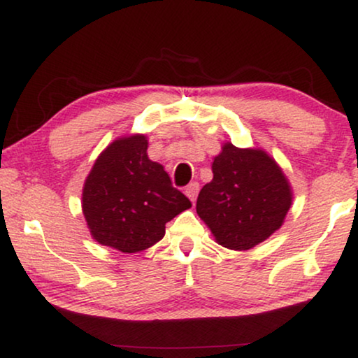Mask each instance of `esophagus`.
I'll use <instances>...</instances> for the list:
<instances>
[{
	"instance_id": "34e87169",
	"label": "esophagus",
	"mask_w": 358,
	"mask_h": 358,
	"mask_svg": "<svg viewBox=\"0 0 358 358\" xmlns=\"http://www.w3.org/2000/svg\"><path fill=\"white\" fill-rule=\"evenodd\" d=\"M199 194V182H190L187 187H185V195L190 199V202H195Z\"/></svg>"
}]
</instances>
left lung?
Wrapping results in <instances>:
<instances>
[{"label": "left lung", "mask_w": 358, "mask_h": 358, "mask_svg": "<svg viewBox=\"0 0 358 358\" xmlns=\"http://www.w3.org/2000/svg\"><path fill=\"white\" fill-rule=\"evenodd\" d=\"M212 171L213 179L200 190L195 210L220 246L248 251L280 229L293 190L266 150L224 141Z\"/></svg>", "instance_id": "left-lung-1"}]
</instances>
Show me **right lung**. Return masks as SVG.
<instances>
[{
	"instance_id": "1",
	"label": "right lung",
	"mask_w": 358,
	"mask_h": 358,
	"mask_svg": "<svg viewBox=\"0 0 358 358\" xmlns=\"http://www.w3.org/2000/svg\"><path fill=\"white\" fill-rule=\"evenodd\" d=\"M146 150L143 134L119 136L101 151L83 185L81 208L92 239L124 254L155 246L166 223L192 207Z\"/></svg>"
}]
</instances>
